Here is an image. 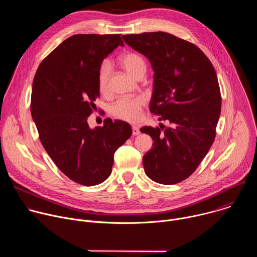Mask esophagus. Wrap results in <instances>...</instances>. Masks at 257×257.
Instances as JSON below:
<instances>
[{"instance_id":"1","label":"esophagus","mask_w":257,"mask_h":257,"mask_svg":"<svg viewBox=\"0 0 257 257\" xmlns=\"http://www.w3.org/2000/svg\"><path fill=\"white\" fill-rule=\"evenodd\" d=\"M139 133H140L139 128L136 127V126H133V127H132V134H133V135H138Z\"/></svg>"}]
</instances>
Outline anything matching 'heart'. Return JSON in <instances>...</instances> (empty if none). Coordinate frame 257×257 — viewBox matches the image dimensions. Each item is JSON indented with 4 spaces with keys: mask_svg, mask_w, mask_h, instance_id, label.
Instances as JSON below:
<instances>
[{
    "mask_svg": "<svg viewBox=\"0 0 257 257\" xmlns=\"http://www.w3.org/2000/svg\"><path fill=\"white\" fill-rule=\"evenodd\" d=\"M121 66L134 78L144 76L146 72V64L141 56L135 53L124 54L120 58ZM111 73V64L107 61L103 62L97 73V84L101 92L107 90L108 76ZM144 99L141 96H123L118 98L111 106V114L121 120L128 122H136L141 116V108Z\"/></svg>",
    "mask_w": 257,
    "mask_h": 257,
    "instance_id": "obj_1",
    "label": "heart"
}]
</instances>
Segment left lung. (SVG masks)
Returning a JSON list of instances; mask_svg holds the SVG:
<instances>
[{"label":"left lung","instance_id":"8db88e82","mask_svg":"<svg viewBox=\"0 0 257 257\" xmlns=\"http://www.w3.org/2000/svg\"><path fill=\"white\" fill-rule=\"evenodd\" d=\"M122 38L150 61L154 71L150 109L171 124L165 129L161 125L140 129L154 140V148L142 159L144 172L157 183L176 184L196 170L213 143L222 106L216 73L200 49L173 34L144 32Z\"/></svg>","mask_w":257,"mask_h":257}]
</instances>
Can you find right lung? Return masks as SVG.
Wrapping results in <instances>:
<instances>
[{"label":"right lung","mask_w":257,"mask_h":257,"mask_svg":"<svg viewBox=\"0 0 257 257\" xmlns=\"http://www.w3.org/2000/svg\"><path fill=\"white\" fill-rule=\"evenodd\" d=\"M124 47L120 34H75L40 65L32 83L30 112L44 149L68 178L85 186L103 182L116 151L131 136V126L105 119L91 129L87 118L99 95L98 69Z\"/></svg>","instance_id":"right-lung-1"}]
</instances>
